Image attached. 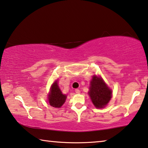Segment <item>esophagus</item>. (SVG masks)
<instances>
[{"mask_svg":"<svg viewBox=\"0 0 148 148\" xmlns=\"http://www.w3.org/2000/svg\"><path fill=\"white\" fill-rule=\"evenodd\" d=\"M75 92H76V94H80V90L79 89H76V90H75Z\"/></svg>","mask_w":148,"mask_h":148,"instance_id":"34e87169","label":"esophagus"}]
</instances>
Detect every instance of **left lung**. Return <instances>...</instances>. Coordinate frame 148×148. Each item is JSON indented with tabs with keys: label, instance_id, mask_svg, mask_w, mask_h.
I'll use <instances>...</instances> for the list:
<instances>
[{
	"label": "left lung",
	"instance_id": "obj_1",
	"mask_svg": "<svg viewBox=\"0 0 148 148\" xmlns=\"http://www.w3.org/2000/svg\"><path fill=\"white\" fill-rule=\"evenodd\" d=\"M88 92L92 103L96 108H102L108 103L112 98V91L101 78L94 75Z\"/></svg>",
	"mask_w": 148,
	"mask_h": 148
}]
</instances>
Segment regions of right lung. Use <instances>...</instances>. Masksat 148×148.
Masks as SVG:
<instances>
[{"mask_svg":"<svg viewBox=\"0 0 148 148\" xmlns=\"http://www.w3.org/2000/svg\"><path fill=\"white\" fill-rule=\"evenodd\" d=\"M66 96L64 95L58 86L57 81L53 84L51 87L50 94L48 95V101L51 106L54 108H60L65 102Z\"/></svg>","mask_w":148,"mask_h":148,"instance_id":"right-lung-1","label":"right lung"}]
</instances>
